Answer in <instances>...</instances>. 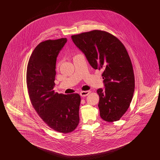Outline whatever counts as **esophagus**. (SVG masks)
<instances>
[{"label":"esophagus","instance_id":"esophagus-1","mask_svg":"<svg viewBox=\"0 0 160 160\" xmlns=\"http://www.w3.org/2000/svg\"><path fill=\"white\" fill-rule=\"evenodd\" d=\"M90 91L88 90V91H82L80 92V96H82V97H86L88 96L90 93Z\"/></svg>","mask_w":160,"mask_h":160}]
</instances>
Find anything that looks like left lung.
<instances>
[{"mask_svg": "<svg viewBox=\"0 0 160 160\" xmlns=\"http://www.w3.org/2000/svg\"><path fill=\"white\" fill-rule=\"evenodd\" d=\"M74 43L94 69H102L105 90H97L102 119L119 120L129 108L135 88L131 59L125 46L114 35L94 30L72 36Z\"/></svg>", "mask_w": 160, "mask_h": 160, "instance_id": "8db88e82", "label": "left lung"}]
</instances>
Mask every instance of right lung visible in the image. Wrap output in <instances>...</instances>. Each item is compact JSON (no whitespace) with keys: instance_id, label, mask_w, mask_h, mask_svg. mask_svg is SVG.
<instances>
[{"instance_id":"obj_1","label":"right lung","mask_w":160,"mask_h":160,"mask_svg":"<svg viewBox=\"0 0 160 160\" xmlns=\"http://www.w3.org/2000/svg\"><path fill=\"white\" fill-rule=\"evenodd\" d=\"M67 42L66 38L48 40L36 47L27 68L26 83L29 98L39 117L53 130L67 134L79 123L78 94H58L55 86L56 59Z\"/></svg>"}]
</instances>
